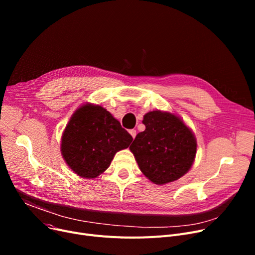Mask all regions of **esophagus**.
Here are the masks:
<instances>
[{"label":"esophagus","instance_id":"1","mask_svg":"<svg viewBox=\"0 0 255 255\" xmlns=\"http://www.w3.org/2000/svg\"><path fill=\"white\" fill-rule=\"evenodd\" d=\"M129 133L131 134L132 138L134 139V138H135V136H136V130H135V129H131V130H129Z\"/></svg>","mask_w":255,"mask_h":255}]
</instances>
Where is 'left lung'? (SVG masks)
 Listing matches in <instances>:
<instances>
[{"mask_svg": "<svg viewBox=\"0 0 255 255\" xmlns=\"http://www.w3.org/2000/svg\"><path fill=\"white\" fill-rule=\"evenodd\" d=\"M144 131L130 145L139 169L157 185L173 182L188 171L196 155V139L183 121L170 113L154 111L142 120Z\"/></svg>", "mask_w": 255, "mask_h": 255, "instance_id": "1", "label": "left lung"}]
</instances>
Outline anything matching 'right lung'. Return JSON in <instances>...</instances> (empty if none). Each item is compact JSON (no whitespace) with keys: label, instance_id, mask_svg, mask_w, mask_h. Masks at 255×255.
Instances as JSON below:
<instances>
[{"label":"right lung","instance_id":"add662e5","mask_svg":"<svg viewBox=\"0 0 255 255\" xmlns=\"http://www.w3.org/2000/svg\"><path fill=\"white\" fill-rule=\"evenodd\" d=\"M133 140L110 112L100 105L85 104L72 115L61 142L66 163L76 173L96 178L110 166L117 152Z\"/></svg>","mask_w":255,"mask_h":255}]
</instances>
